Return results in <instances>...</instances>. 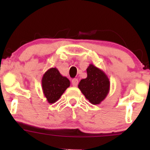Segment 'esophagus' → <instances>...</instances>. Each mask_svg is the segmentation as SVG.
<instances>
[{
    "instance_id": "esophagus-1",
    "label": "esophagus",
    "mask_w": 150,
    "mask_h": 150,
    "mask_svg": "<svg viewBox=\"0 0 150 150\" xmlns=\"http://www.w3.org/2000/svg\"><path fill=\"white\" fill-rule=\"evenodd\" d=\"M72 84H73L74 87H76V86L78 85V80H77V79H73V80H72Z\"/></svg>"
}]
</instances>
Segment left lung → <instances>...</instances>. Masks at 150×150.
<instances>
[{"label": "left lung", "mask_w": 150, "mask_h": 150, "mask_svg": "<svg viewBox=\"0 0 150 150\" xmlns=\"http://www.w3.org/2000/svg\"><path fill=\"white\" fill-rule=\"evenodd\" d=\"M87 73V77L80 80L78 88L91 104H99L109 92V79L103 70L93 64H89Z\"/></svg>", "instance_id": "8db88e82"}]
</instances>
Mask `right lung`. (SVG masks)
I'll return each instance as SVG.
<instances>
[{
  "label": "right lung",
  "mask_w": 150,
  "mask_h": 150,
  "mask_svg": "<svg viewBox=\"0 0 150 150\" xmlns=\"http://www.w3.org/2000/svg\"><path fill=\"white\" fill-rule=\"evenodd\" d=\"M42 90L49 104L57 101L68 87L70 82L63 76L56 68H51L46 72L42 79Z\"/></svg>",
  "instance_id": "add662e5"
}]
</instances>
